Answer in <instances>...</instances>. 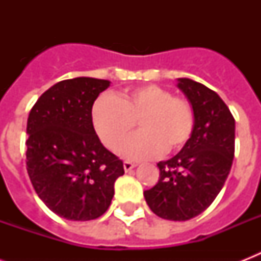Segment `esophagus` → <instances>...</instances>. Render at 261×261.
<instances>
[{"label": "esophagus", "mask_w": 261, "mask_h": 261, "mask_svg": "<svg viewBox=\"0 0 261 261\" xmlns=\"http://www.w3.org/2000/svg\"><path fill=\"white\" fill-rule=\"evenodd\" d=\"M123 168H124V171L126 172H130L133 168H135V164L131 163V161H124V163H123Z\"/></svg>", "instance_id": "obj_1"}]
</instances>
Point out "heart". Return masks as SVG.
I'll use <instances>...</instances> for the list:
<instances>
[{"label": "heart", "instance_id": "heart-1", "mask_svg": "<svg viewBox=\"0 0 261 261\" xmlns=\"http://www.w3.org/2000/svg\"><path fill=\"white\" fill-rule=\"evenodd\" d=\"M92 119L98 138L111 150L122 146L138 122L141 133L120 151L126 159L149 160L186 146L194 133L196 116L190 100L173 96L159 85H146L119 97L100 96L92 110Z\"/></svg>", "mask_w": 261, "mask_h": 261}]
</instances>
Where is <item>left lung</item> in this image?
<instances>
[{
  "instance_id": "left-lung-1",
  "label": "left lung",
  "mask_w": 261,
  "mask_h": 261,
  "mask_svg": "<svg viewBox=\"0 0 261 261\" xmlns=\"http://www.w3.org/2000/svg\"><path fill=\"white\" fill-rule=\"evenodd\" d=\"M195 110V128L181 151L157 164L159 181L143 192L155 215L188 221L206 210L222 190L234 157V118L223 100L203 84L178 79Z\"/></svg>"
}]
</instances>
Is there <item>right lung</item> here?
<instances>
[{"label": "right lung", "mask_w": 261, "mask_h": 261, "mask_svg": "<svg viewBox=\"0 0 261 261\" xmlns=\"http://www.w3.org/2000/svg\"><path fill=\"white\" fill-rule=\"evenodd\" d=\"M107 80L77 77L55 84L35 102L27 122V172L43 203L62 218L101 217L114 198L123 161L107 150L92 107Z\"/></svg>", "instance_id": "obj_1"}]
</instances>
